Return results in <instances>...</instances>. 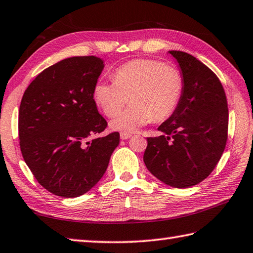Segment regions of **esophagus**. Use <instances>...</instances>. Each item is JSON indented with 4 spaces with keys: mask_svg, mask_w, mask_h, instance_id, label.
Here are the masks:
<instances>
[{
    "mask_svg": "<svg viewBox=\"0 0 253 253\" xmlns=\"http://www.w3.org/2000/svg\"><path fill=\"white\" fill-rule=\"evenodd\" d=\"M130 137H131V133H129V132H121V138L123 140H126Z\"/></svg>",
    "mask_w": 253,
    "mask_h": 253,
    "instance_id": "34e87169",
    "label": "esophagus"
}]
</instances>
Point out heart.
I'll list each match as a JSON object with an SVG mask.
<instances>
[{
    "label": "heart",
    "mask_w": 253,
    "mask_h": 253,
    "mask_svg": "<svg viewBox=\"0 0 253 253\" xmlns=\"http://www.w3.org/2000/svg\"><path fill=\"white\" fill-rule=\"evenodd\" d=\"M184 81L179 69L153 59H137L123 64L114 81L97 82L94 100L106 116L113 117L129 102L131 105L111 123L113 129L132 132L151 120L170 117L181 101Z\"/></svg>",
    "instance_id": "1"
}]
</instances>
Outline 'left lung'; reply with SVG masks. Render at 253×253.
<instances>
[{
  "mask_svg": "<svg viewBox=\"0 0 253 253\" xmlns=\"http://www.w3.org/2000/svg\"><path fill=\"white\" fill-rule=\"evenodd\" d=\"M181 68L184 90L172 115L148 137L143 161L157 179L173 187L205 180L225 150L228 105L219 79L192 54L169 51Z\"/></svg>",
  "mask_w": 253,
  "mask_h": 253,
  "instance_id": "obj_1",
  "label": "left lung"
}]
</instances>
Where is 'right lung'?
I'll list each match as a JSON object with an SVG mask.
<instances>
[{"instance_id": "add662e5", "label": "right lung", "mask_w": 253, "mask_h": 253, "mask_svg": "<svg viewBox=\"0 0 253 253\" xmlns=\"http://www.w3.org/2000/svg\"><path fill=\"white\" fill-rule=\"evenodd\" d=\"M101 58L72 57L44 69L25 91L18 113L19 147L39 184L54 195L78 197L105 173L120 132L88 140L107 127L94 87Z\"/></svg>"}]
</instances>
